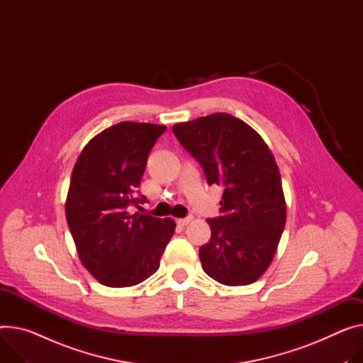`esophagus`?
Returning a JSON list of instances; mask_svg holds the SVG:
<instances>
[{"label": "esophagus", "instance_id": "1", "mask_svg": "<svg viewBox=\"0 0 363 363\" xmlns=\"http://www.w3.org/2000/svg\"><path fill=\"white\" fill-rule=\"evenodd\" d=\"M191 220V216H186V218H179L177 219V224L179 225H182V227H184V225H187L189 224V222Z\"/></svg>", "mask_w": 363, "mask_h": 363}]
</instances>
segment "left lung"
I'll list each match as a JSON object with an SVG mask.
<instances>
[{
	"label": "left lung",
	"instance_id": "obj_1",
	"mask_svg": "<svg viewBox=\"0 0 363 363\" xmlns=\"http://www.w3.org/2000/svg\"><path fill=\"white\" fill-rule=\"evenodd\" d=\"M180 145L203 169L209 186L224 189L220 215L209 218L211 240L199 248L216 282L250 285L273 260L286 222L281 173L262 136L228 113L173 126Z\"/></svg>",
	"mask_w": 363,
	"mask_h": 363
}]
</instances>
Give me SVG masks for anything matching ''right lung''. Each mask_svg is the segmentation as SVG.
Masks as SVG:
<instances>
[{"label":"right lung","mask_w":363,"mask_h":363,"mask_svg":"<svg viewBox=\"0 0 363 363\" xmlns=\"http://www.w3.org/2000/svg\"><path fill=\"white\" fill-rule=\"evenodd\" d=\"M164 125L121 122L94 136L72 170L65 213L81 263L101 285L126 288L160 267L174 234L172 219L130 213L148 155Z\"/></svg>","instance_id":"add662e5"}]
</instances>
